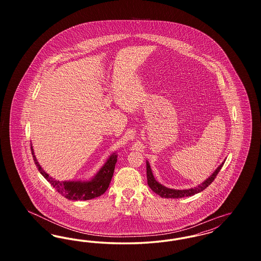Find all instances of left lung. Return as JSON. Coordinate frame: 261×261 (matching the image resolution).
I'll use <instances>...</instances> for the list:
<instances>
[{
	"instance_id": "1",
	"label": "left lung",
	"mask_w": 261,
	"mask_h": 261,
	"mask_svg": "<svg viewBox=\"0 0 261 261\" xmlns=\"http://www.w3.org/2000/svg\"><path fill=\"white\" fill-rule=\"evenodd\" d=\"M224 162H222L217 168L216 170L211 174V176L201 184L198 185V187L195 188H191L188 190H175V189H169L167 187L163 186L162 184H160L155 179L154 176L152 175V171L150 169L149 162H147V179H148V185L149 188L159 196H161L162 198H166V199H180V198H184V197H191L194 196L198 193H200L201 191H203L205 188L211 185V183L214 181L216 175L220 171V169L223 166Z\"/></svg>"
}]
</instances>
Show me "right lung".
Returning <instances> with one entry per match:
<instances>
[{"label": "right lung", "mask_w": 261, "mask_h": 261, "mask_svg": "<svg viewBox=\"0 0 261 261\" xmlns=\"http://www.w3.org/2000/svg\"><path fill=\"white\" fill-rule=\"evenodd\" d=\"M31 151L33 160L37 166L39 172L54 187L58 193H60L65 199L71 200H88L101 196L110 186L112 175L114 172L115 163L117 162L116 153H112L91 180L89 181H58L45 172L41 167L34 155V150L31 145Z\"/></svg>", "instance_id": "1"}]
</instances>
